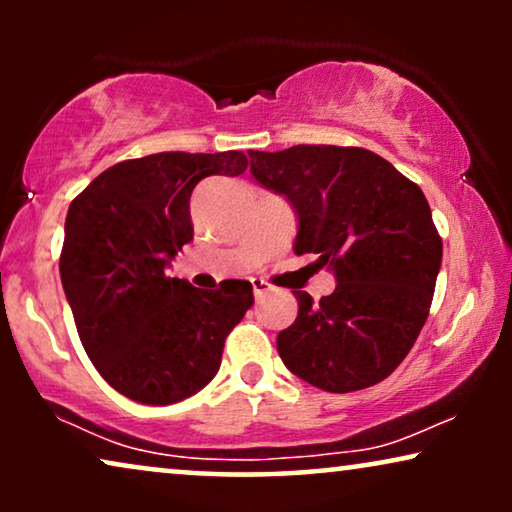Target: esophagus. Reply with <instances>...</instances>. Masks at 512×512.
I'll list each match as a JSON object with an SVG mask.
<instances>
[{"label": "esophagus", "mask_w": 512, "mask_h": 512, "mask_svg": "<svg viewBox=\"0 0 512 512\" xmlns=\"http://www.w3.org/2000/svg\"><path fill=\"white\" fill-rule=\"evenodd\" d=\"M251 286H254V296H256V300H265V298L270 296L272 291H275L268 282H263V279H251Z\"/></svg>", "instance_id": "1"}]
</instances>
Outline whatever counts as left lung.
<instances>
[{
  "label": "left lung",
  "instance_id": "obj_1",
  "mask_svg": "<svg viewBox=\"0 0 512 512\" xmlns=\"http://www.w3.org/2000/svg\"><path fill=\"white\" fill-rule=\"evenodd\" d=\"M249 158L258 184L296 209L293 251L317 254L338 279L319 303L293 291L298 317L277 335L284 366L331 394L382 382L415 345L443 261L422 188L359 146L298 144Z\"/></svg>",
  "mask_w": 512,
  "mask_h": 512
}]
</instances>
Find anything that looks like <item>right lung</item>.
I'll use <instances>...</instances> for the list:
<instances>
[{"label":"right lung","mask_w":512,"mask_h":512,"mask_svg":"<svg viewBox=\"0 0 512 512\" xmlns=\"http://www.w3.org/2000/svg\"><path fill=\"white\" fill-rule=\"evenodd\" d=\"M247 170L240 151L123 160L69 205L60 279L88 359L118 394L170 405L219 373L223 342L254 305L244 279L195 289L165 268L193 240L191 193Z\"/></svg>","instance_id":"right-lung-1"}]
</instances>
